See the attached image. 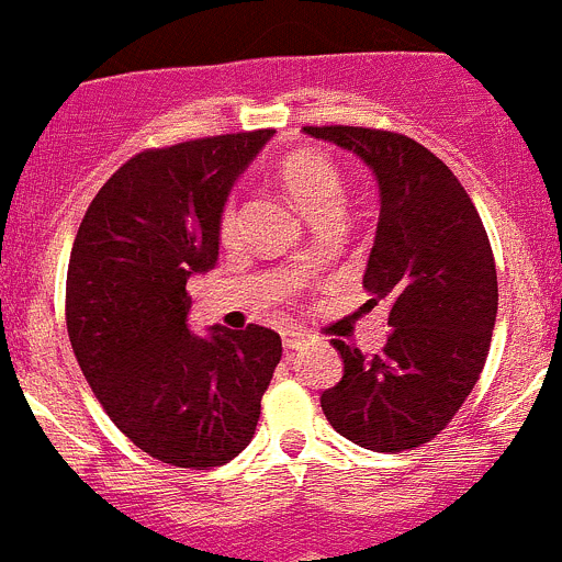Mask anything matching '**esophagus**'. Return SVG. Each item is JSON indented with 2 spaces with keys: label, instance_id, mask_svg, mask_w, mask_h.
Listing matches in <instances>:
<instances>
[{
  "label": "esophagus",
  "instance_id": "obj_1",
  "mask_svg": "<svg viewBox=\"0 0 562 562\" xmlns=\"http://www.w3.org/2000/svg\"><path fill=\"white\" fill-rule=\"evenodd\" d=\"M308 339L306 331H301V328H286L284 334H281V342H284L286 351H297V348H303Z\"/></svg>",
  "mask_w": 562,
  "mask_h": 562
}]
</instances>
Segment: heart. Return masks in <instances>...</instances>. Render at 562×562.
I'll return each instance as SVG.
<instances>
[{"mask_svg": "<svg viewBox=\"0 0 562 562\" xmlns=\"http://www.w3.org/2000/svg\"><path fill=\"white\" fill-rule=\"evenodd\" d=\"M292 203L303 211V217H315L323 211L342 209V175L337 164L317 150H297L281 161L278 169ZM220 234L231 239L236 234V205L225 203L220 214Z\"/></svg>", "mask_w": 562, "mask_h": 562, "instance_id": "b5f03b06", "label": "heart"}]
</instances>
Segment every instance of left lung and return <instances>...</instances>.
Segmentation results:
<instances>
[{"label": "left lung", "mask_w": 562, "mask_h": 562, "mask_svg": "<svg viewBox=\"0 0 562 562\" xmlns=\"http://www.w3.org/2000/svg\"><path fill=\"white\" fill-rule=\"evenodd\" d=\"M303 131L373 169L382 209L362 284L370 306H390L382 353L334 339L345 368L321 406L362 449H418L449 426L491 351L498 284L485 225L457 175L415 138L348 125Z\"/></svg>", "instance_id": "left-lung-1"}]
</instances>
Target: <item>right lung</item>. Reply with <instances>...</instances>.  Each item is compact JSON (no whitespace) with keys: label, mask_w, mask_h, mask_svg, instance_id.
I'll return each mask as SVG.
<instances>
[{"label":"right lung","mask_w":562,"mask_h":562,"mask_svg":"<svg viewBox=\"0 0 562 562\" xmlns=\"http://www.w3.org/2000/svg\"><path fill=\"white\" fill-rule=\"evenodd\" d=\"M272 131L225 133L122 164L91 200L66 276V328L116 429L178 468L223 465L254 437L281 337L189 331L187 281L220 256L234 180Z\"/></svg>","instance_id":"obj_1"}]
</instances>
